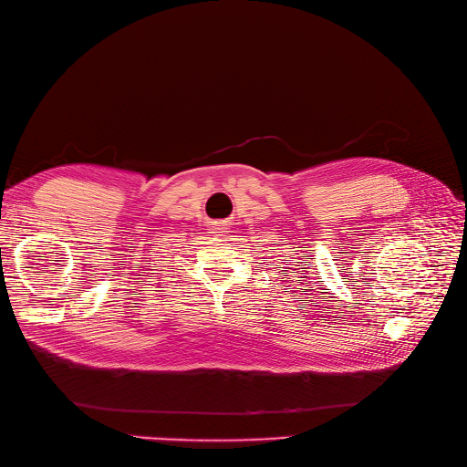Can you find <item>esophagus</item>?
<instances>
[{
    "instance_id": "1",
    "label": "esophagus",
    "mask_w": 467,
    "mask_h": 467,
    "mask_svg": "<svg viewBox=\"0 0 467 467\" xmlns=\"http://www.w3.org/2000/svg\"><path fill=\"white\" fill-rule=\"evenodd\" d=\"M226 232H228L226 222H214V224H213V234L222 235V234H226Z\"/></svg>"
}]
</instances>
